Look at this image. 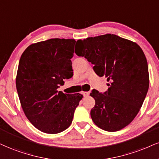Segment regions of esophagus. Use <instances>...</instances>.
I'll use <instances>...</instances> for the list:
<instances>
[{
    "instance_id": "1",
    "label": "esophagus",
    "mask_w": 159,
    "mask_h": 159,
    "mask_svg": "<svg viewBox=\"0 0 159 159\" xmlns=\"http://www.w3.org/2000/svg\"><path fill=\"white\" fill-rule=\"evenodd\" d=\"M83 93V95L84 97H88V96H89V95L90 94L89 92H88V91H83V93Z\"/></svg>"
}]
</instances>
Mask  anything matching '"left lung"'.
Masks as SVG:
<instances>
[{
    "label": "left lung",
    "instance_id": "1",
    "mask_svg": "<svg viewBox=\"0 0 159 159\" xmlns=\"http://www.w3.org/2000/svg\"><path fill=\"white\" fill-rule=\"evenodd\" d=\"M75 53L94 65L99 76L107 78L105 93L92 90L95 105L91 116L99 128L120 130L134 120L142 106L149 89L146 57L136 43L116 34L88 38L76 41Z\"/></svg>",
    "mask_w": 159,
    "mask_h": 159
}]
</instances>
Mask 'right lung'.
Listing matches in <instances>:
<instances>
[{
    "mask_svg": "<svg viewBox=\"0 0 159 159\" xmlns=\"http://www.w3.org/2000/svg\"><path fill=\"white\" fill-rule=\"evenodd\" d=\"M74 39L53 38L29 46L20 57L16 88L25 116L39 130L56 134L71 124L83 96L58 91L73 76Z\"/></svg>",
    "mask_w": 159,
    "mask_h": 159,
    "instance_id": "1",
    "label": "right lung"
}]
</instances>
